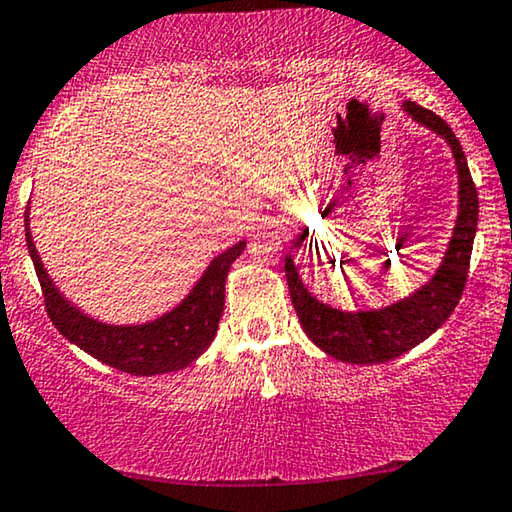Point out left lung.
Returning <instances> with one entry per match:
<instances>
[{
  "mask_svg": "<svg viewBox=\"0 0 512 512\" xmlns=\"http://www.w3.org/2000/svg\"><path fill=\"white\" fill-rule=\"evenodd\" d=\"M403 111L450 143L459 174L457 222L443 262L429 283L392 306L350 313L315 299L301 283L292 257H285L287 287L301 327L320 350L348 364L390 362L429 338L455 311L469 276L473 239L478 229V192L464 150L441 115L422 109L415 102H403Z\"/></svg>",
  "mask_w": 512,
  "mask_h": 512,
  "instance_id": "8db88e82",
  "label": "left lung"
}]
</instances>
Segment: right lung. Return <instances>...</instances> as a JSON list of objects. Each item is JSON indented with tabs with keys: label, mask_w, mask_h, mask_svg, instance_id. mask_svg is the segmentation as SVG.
Masks as SVG:
<instances>
[{
	"label": "right lung",
	"mask_w": 512,
	"mask_h": 512,
	"mask_svg": "<svg viewBox=\"0 0 512 512\" xmlns=\"http://www.w3.org/2000/svg\"><path fill=\"white\" fill-rule=\"evenodd\" d=\"M27 250L37 269L48 318L57 331L78 348L113 369L132 376H157L181 371L204 352L218 331L225 308V280L229 266L243 253L246 241L227 248L208 264L204 276L174 311L146 325H106L78 311L62 297L43 269L41 257L30 234V215L25 213Z\"/></svg>",
	"instance_id": "right-lung-1"
}]
</instances>
